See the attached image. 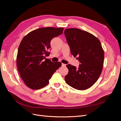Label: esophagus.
I'll return each instance as SVG.
<instances>
[{"instance_id": "34e87169", "label": "esophagus", "mask_w": 121, "mask_h": 121, "mask_svg": "<svg viewBox=\"0 0 121 121\" xmlns=\"http://www.w3.org/2000/svg\"><path fill=\"white\" fill-rule=\"evenodd\" d=\"M66 65L65 64H63V63L62 64V66H63V67H65Z\"/></svg>"}]
</instances>
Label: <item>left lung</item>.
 <instances>
[{
  "label": "left lung",
  "mask_w": 121,
  "mask_h": 121,
  "mask_svg": "<svg viewBox=\"0 0 121 121\" xmlns=\"http://www.w3.org/2000/svg\"><path fill=\"white\" fill-rule=\"evenodd\" d=\"M64 34L71 54L80 62L78 68L70 64L65 77L69 86L79 90H86L93 86L101 74L104 52L100 40L94 35L78 28H68Z\"/></svg>",
  "instance_id": "8db88e82"
}]
</instances>
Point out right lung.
Returning a JSON list of instances; mask_svg holds the SVG:
<instances>
[{"label": "right lung", "instance_id": "1", "mask_svg": "<svg viewBox=\"0 0 121 121\" xmlns=\"http://www.w3.org/2000/svg\"><path fill=\"white\" fill-rule=\"evenodd\" d=\"M63 28L44 27L27 34L18 49L16 63L20 76L26 85L38 90L46 86L49 80L61 66L59 62H52L49 55L51 40L63 33Z\"/></svg>", "mask_w": 121, "mask_h": 121}]
</instances>
